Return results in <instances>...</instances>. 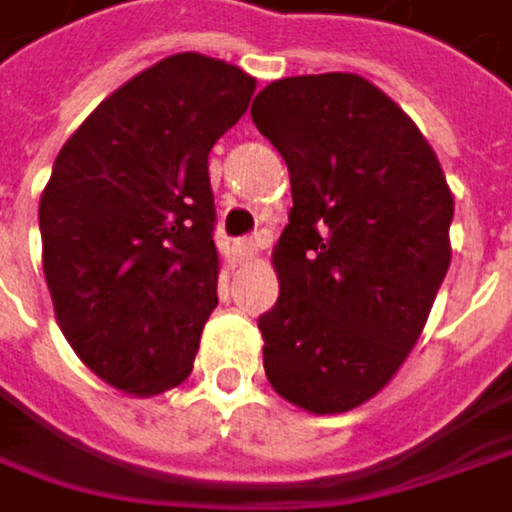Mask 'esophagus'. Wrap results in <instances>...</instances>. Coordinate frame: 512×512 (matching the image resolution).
I'll use <instances>...</instances> for the list:
<instances>
[{"label":"esophagus","instance_id":"1","mask_svg":"<svg viewBox=\"0 0 512 512\" xmlns=\"http://www.w3.org/2000/svg\"><path fill=\"white\" fill-rule=\"evenodd\" d=\"M259 247H265V235H250V238H241V241H238L241 256H256Z\"/></svg>","mask_w":512,"mask_h":512}]
</instances>
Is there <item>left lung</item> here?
Instances as JSON below:
<instances>
[{"label": "left lung", "instance_id": "left-lung-1", "mask_svg": "<svg viewBox=\"0 0 512 512\" xmlns=\"http://www.w3.org/2000/svg\"><path fill=\"white\" fill-rule=\"evenodd\" d=\"M292 211L259 316L265 377L310 413L374 398L419 341L450 268L453 193L416 123L350 72L271 81L250 108Z\"/></svg>", "mask_w": 512, "mask_h": 512}]
</instances>
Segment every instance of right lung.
I'll return each mask as SVG.
<instances>
[{"label":"right lung","instance_id":"add662e5","mask_svg":"<svg viewBox=\"0 0 512 512\" xmlns=\"http://www.w3.org/2000/svg\"><path fill=\"white\" fill-rule=\"evenodd\" d=\"M256 78L174 53L114 90L62 144L38 205L56 323L114 389L159 395L196 362L217 307L208 153Z\"/></svg>","mask_w":512,"mask_h":512}]
</instances>
